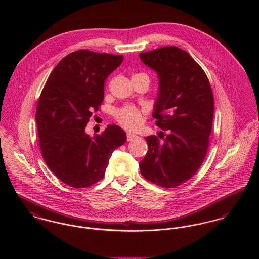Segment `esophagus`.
Here are the masks:
<instances>
[{"label":"esophagus","mask_w":259,"mask_h":259,"mask_svg":"<svg viewBox=\"0 0 259 259\" xmlns=\"http://www.w3.org/2000/svg\"><path fill=\"white\" fill-rule=\"evenodd\" d=\"M136 138H138V136H136V135H134V134H131V133H128L127 135H126V140H127V142H132L134 139H136Z\"/></svg>","instance_id":"obj_1"}]
</instances>
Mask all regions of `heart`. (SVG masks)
Listing matches in <instances>:
<instances>
[{"label":"heart","mask_w":259,"mask_h":259,"mask_svg":"<svg viewBox=\"0 0 259 259\" xmlns=\"http://www.w3.org/2000/svg\"><path fill=\"white\" fill-rule=\"evenodd\" d=\"M134 76H148L144 73L136 74ZM114 117L117 122L127 130L138 128L144 120V111L134 106H124L114 111Z\"/></svg>","instance_id":"heart-1"}]
</instances>
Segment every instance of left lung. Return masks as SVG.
Segmentation results:
<instances>
[{"mask_svg": "<svg viewBox=\"0 0 259 259\" xmlns=\"http://www.w3.org/2000/svg\"><path fill=\"white\" fill-rule=\"evenodd\" d=\"M140 57L158 75L152 116L167 132L163 143L156 136L146 137L148 150L140 162L141 174L154 185L177 187L192 178L206 155L214 110L212 90L201 67L178 47L158 48Z\"/></svg>", "mask_w": 259, "mask_h": 259, "instance_id": "obj_1", "label": "left lung"}]
</instances>
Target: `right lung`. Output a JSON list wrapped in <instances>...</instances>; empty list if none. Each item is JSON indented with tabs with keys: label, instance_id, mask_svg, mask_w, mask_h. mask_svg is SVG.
Here are the masks:
<instances>
[{
	"label": "right lung",
	"instance_id": "obj_1",
	"mask_svg": "<svg viewBox=\"0 0 259 259\" xmlns=\"http://www.w3.org/2000/svg\"><path fill=\"white\" fill-rule=\"evenodd\" d=\"M122 61L121 55L75 51L55 67L40 93L38 146L49 168L66 185L83 188L100 182L111 153L126 141L115 124L94 137L84 133L92 111L104 101L106 78Z\"/></svg>",
	"mask_w": 259,
	"mask_h": 259
}]
</instances>
